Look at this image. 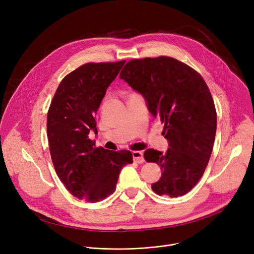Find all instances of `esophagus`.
Wrapping results in <instances>:
<instances>
[{
  "label": "esophagus",
  "instance_id": "obj_1",
  "mask_svg": "<svg viewBox=\"0 0 254 254\" xmlns=\"http://www.w3.org/2000/svg\"><path fill=\"white\" fill-rule=\"evenodd\" d=\"M132 158H133V161L135 163H138V164H141L144 162V159H143V155L141 152L139 151H133L132 152Z\"/></svg>",
  "mask_w": 254,
  "mask_h": 254
}]
</instances>
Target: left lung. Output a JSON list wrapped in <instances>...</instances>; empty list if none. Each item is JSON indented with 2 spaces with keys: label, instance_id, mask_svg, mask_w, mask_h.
Segmentation results:
<instances>
[{
  "label": "left lung",
  "instance_id": "obj_1",
  "mask_svg": "<svg viewBox=\"0 0 254 254\" xmlns=\"http://www.w3.org/2000/svg\"><path fill=\"white\" fill-rule=\"evenodd\" d=\"M120 77L146 98L169 140L165 154L154 149L143 154L163 171L153 191L173 198L187 194L205 172L216 134V108L205 80L189 65L168 56L129 60Z\"/></svg>",
  "mask_w": 254,
  "mask_h": 254
}]
</instances>
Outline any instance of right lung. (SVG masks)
I'll use <instances>...</instances> for the list:
<instances>
[{
	"label": "right lung",
	"mask_w": 254,
	"mask_h": 254,
	"mask_svg": "<svg viewBox=\"0 0 254 254\" xmlns=\"http://www.w3.org/2000/svg\"><path fill=\"white\" fill-rule=\"evenodd\" d=\"M126 60L89 62L60 82L47 115L49 150L56 174L74 197L98 202L116 191L121 170L132 163L130 151L113 152L89 138L105 91Z\"/></svg>",
	"instance_id": "obj_1"
}]
</instances>
